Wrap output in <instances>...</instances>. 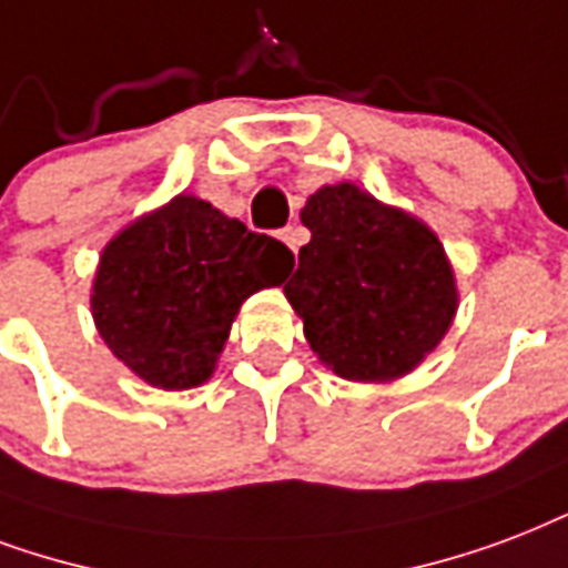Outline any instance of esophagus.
<instances>
[{
	"label": "esophagus",
	"instance_id": "1",
	"mask_svg": "<svg viewBox=\"0 0 568 568\" xmlns=\"http://www.w3.org/2000/svg\"><path fill=\"white\" fill-rule=\"evenodd\" d=\"M280 237H283L285 244H288V250H294V253H297V250H301V244H303V229L288 226V229H283V232H280Z\"/></svg>",
	"mask_w": 568,
	"mask_h": 568
}]
</instances>
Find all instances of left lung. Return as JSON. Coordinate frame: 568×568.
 I'll list each match as a JSON object with an SVG mask.
<instances>
[{
    "mask_svg": "<svg viewBox=\"0 0 568 568\" xmlns=\"http://www.w3.org/2000/svg\"><path fill=\"white\" fill-rule=\"evenodd\" d=\"M301 220L313 237L283 292L318 361L375 384L417 369L458 310L438 235L348 181L313 193Z\"/></svg>",
    "mask_w": 568,
    "mask_h": 568,
    "instance_id": "8db88e82",
    "label": "left lung"
}]
</instances>
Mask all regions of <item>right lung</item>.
<instances>
[{"instance_id":"1","label":"right lung","mask_w":568,"mask_h":568,"mask_svg":"<svg viewBox=\"0 0 568 568\" xmlns=\"http://www.w3.org/2000/svg\"><path fill=\"white\" fill-rule=\"evenodd\" d=\"M294 255L196 196L133 220L103 246L92 315L110 352L160 389L214 375L241 303L283 285Z\"/></svg>"}]
</instances>
